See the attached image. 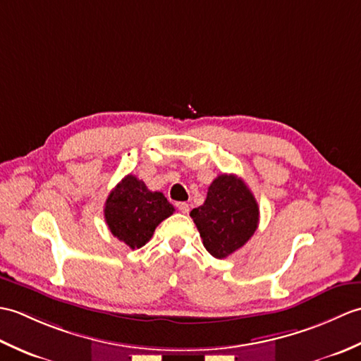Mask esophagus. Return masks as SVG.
Instances as JSON below:
<instances>
[{
  "instance_id": "34e87169",
  "label": "esophagus",
  "mask_w": 361,
  "mask_h": 361,
  "mask_svg": "<svg viewBox=\"0 0 361 361\" xmlns=\"http://www.w3.org/2000/svg\"><path fill=\"white\" fill-rule=\"evenodd\" d=\"M176 208H178V211L180 212H183V214H189V204L188 203H176Z\"/></svg>"
}]
</instances>
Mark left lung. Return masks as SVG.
Returning <instances> with one entry per match:
<instances>
[{
  "label": "left lung",
  "mask_w": 361,
  "mask_h": 361,
  "mask_svg": "<svg viewBox=\"0 0 361 361\" xmlns=\"http://www.w3.org/2000/svg\"><path fill=\"white\" fill-rule=\"evenodd\" d=\"M190 217L209 255L225 259L255 234L259 206L242 178L221 173L211 183L204 203L190 211Z\"/></svg>",
  "instance_id": "left-lung-1"
}]
</instances>
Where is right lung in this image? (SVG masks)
Wrapping results in <instances>:
<instances>
[{"instance_id": "add662e5", "label": "right lung", "mask_w": 361, "mask_h": 361, "mask_svg": "<svg viewBox=\"0 0 361 361\" xmlns=\"http://www.w3.org/2000/svg\"><path fill=\"white\" fill-rule=\"evenodd\" d=\"M173 211L163 192H152L144 181L130 173L106 198L104 216L111 234L136 250L152 239L155 228Z\"/></svg>"}]
</instances>
